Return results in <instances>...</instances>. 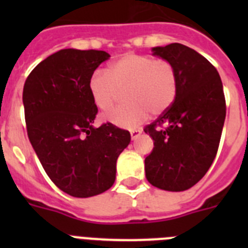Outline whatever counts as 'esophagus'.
Listing matches in <instances>:
<instances>
[{
    "instance_id": "esophagus-1",
    "label": "esophagus",
    "mask_w": 248,
    "mask_h": 248,
    "mask_svg": "<svg viewBox=\"0 0 248 248\" xmlns=\"http://www.w3.org/2000/svg\"><path fill=\"white\" fill-rule=\"evenodd\" d=\"M140 133H141V129H133V130H130L131 139H135V138H137Z\"/></svg>"
}]
</instances>
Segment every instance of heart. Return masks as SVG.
<instances>
[{
    "mask_svg": "<svg viewBox=\"0 0 248 248\" xmlns=\"http://www.w3.org/2000/svg\"><path fill=\"white\" fill-rule=\"evenodd\" d=\"M88 89L94 104L103 111L110 110L124 93V105L109 114L107 119L120 128H135L146 119L168 110L179 89L176 69L170 61L148 54L126 53L110 63L108 72L92 73Z\"/></svg>",
    "mask_w": 248,
    "mask_h": 248,
    "instance_id": "1",
    "label": "heart"
}]
</instances>
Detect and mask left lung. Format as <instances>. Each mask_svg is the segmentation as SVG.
<instances>
[{"instance_id": "obj_1", "label": "left lung", "mask_w": 248, "mask_h": 248, "mask_svg": "<svg viewBox=\"0 0 248 248\" xmlns=\"http://www.w3.org/2000/svg\"><path fill=\"white\" fill-rule=\"evenodd\" d=\"M156 56L174 64L179 78L175 102L144 131L154 140L145 157V175L155 187L184 191L199 183L220 145L226 100L216 68L180 43L155 47Z\"/></svg>"}]
</instances>
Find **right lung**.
<instances>
[{"label":"right lung","instance_id":"right-lung-1","mask_svg":"<svg viewBox=\"0 0 248 248\" xmlns=\"http://www.w3.org/2000/svg\"><path fill=\"white\" fill-rule=\"evenodd\" d=\"M104 50L62 49L34 67L23 87L28 139L49 179L74 198L110 189L117 159L130 133L111 123L94 128L98 114L88 82Z\"/></svg>","mask_w":248,"mask_h":248}]
</instances>
